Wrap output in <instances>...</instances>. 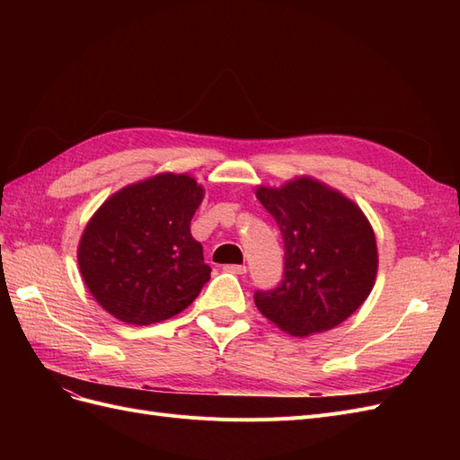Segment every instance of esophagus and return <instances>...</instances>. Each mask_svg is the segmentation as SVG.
Returning a JSON list of instances; mask_svg holds the SVG:
<instances>
[{"instance_id": "1", "label": "esophagus", "mask_w": 460, "mask_h": 460, "mask_svg": "<svg viewBox=\"0 0 460 460\" xmlns=\"http://www.w3.org/2000/svg\"><path fill=\"white\" fill-rule=\"evenodd\" d=\"M225 270L230 272V274H245L247 267H245V264H226Z\"/></svg>"}]
</instances>
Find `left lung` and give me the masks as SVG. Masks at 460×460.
I'll return each mask as SVG.
<instances>
[{"label":"left lung","instance_id":"8db88e82","mask_svg":"<svg viewBox=\"0 0 460 460\" xmlns=\"http://www.w3.org/2000/svg\"><path fill=\"white\" fill-rule=\"evenodd\" d=\"M255 196L280 226L286 247L284 280L257 291V309L296 338L336 328L367 301L378 274L367 215L341 191L305 174L280 188L257 186Z\"/></svg>","mask_w":460,"mask_h":460}]
</instances>
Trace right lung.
<instances>
[{
	"label": "right lung",
	"mask_w": 460,
	"mask_h": 460,
	"mask_svg": "<svg viewBox=\"0 0 460 460\" xmlns=\"http://www.w3.org/2000/svg\"><path fill=\"white\" fill-rule=\"evenodd\" d=\"M203 198L193 176L159 172L103 201L76 252L82 280L102 309L147 326L190 307L211 278L190 232Z\"/></svg>",
	"instance_id": "right-lung-1"
}]
</instances>
